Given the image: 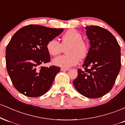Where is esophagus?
<instances>
[{
    "label": "esophagus",
    "mask_w": 125,
    "mask_h": 125,
    "mask_svg": "<svg viewBox=\"0 0 125 125\" xmlns=\"http://www.w3.org/2000/svg\"><path fill=\"white\" fill-rule=\"evenodd\" d=\"M61 71H67L69 70V68H63V67H62V68H61Z\"/></svg>",
    "instance_id": "esophagus-1"
}]
</instances>
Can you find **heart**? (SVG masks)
Returning <instances> with one entry per match:
<instances>
[{
    "mask_svg": "<svg viewBox=\"0 0 125 125\" xmlns=\"http://www.w3.org/2000/svg\"><path fill=\"white\" fill-rule=\"evenodd\" d=\"M66 47V54L54 58L53 60L54 65L63 68L72 67L76 65L80 59L86 58L89 52V45L82 39V34L73 29L68 30L62 35L61 43L52 39L46 45L48 52L53 56L58 55Z\"/></svg>",
    "mask_w": 125,
    "mask_h": 125,
    "instance_id": "heart-1",
    "label": "heart"
}]
</instances>
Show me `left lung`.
<instances>
[{
	"label": "left lung",
	"mask_w": 125,
	"mask_h": 125,
	"mask_svg": "<svg viewBox=\"0 0 125 125\" xmlns=\"http://www.w3.org/2000/svg\"><path fill=\"white\" fill-rule=\"evenodd\" d=\"M90 48L84 61L83 69L73 82L84 96L99 98L112 89L121 67L120 46L109 31L97 26H86Z\"/></svg>",
	"instance_id": "8db88e82"
}]
</instances>
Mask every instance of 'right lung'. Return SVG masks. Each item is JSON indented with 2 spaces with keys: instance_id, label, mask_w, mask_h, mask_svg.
Listing matches in <instances>:
<instances>
[{
  "instance_id": "add662e5",
  "label": "right lung",
  "mask_w": 125,
  "mask_h": 125,
  "mask_svg": "<svg viewBox=\"0 0 125 125\" xmlns=\"http://www.w3.org/2000/svg\"><path fill=\"white\" fill-rule=\"evenodd\" d=\"M63 31L41 25L20 29L6 49L7 71L14 87L28 97L41 96L51 88L59 67L41 66L51 61L46 45Z\"/></svg>"
}]
</instances>
